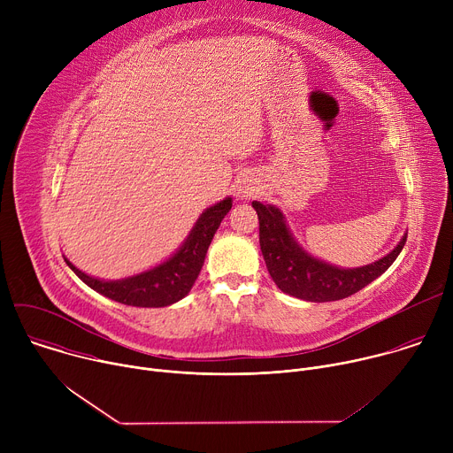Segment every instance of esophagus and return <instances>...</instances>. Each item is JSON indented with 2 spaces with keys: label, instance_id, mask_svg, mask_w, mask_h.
Masks as SVG:
<instances>
[{
  "label": "esophagus",
  "instance_id": "obj_1",
  "mask_svg": "<svg viewBox=\"0 0 453 453\" xmlns=\"http://www.w3.org/2000/svg\"><path fill=\"white\" fill-rule=\"evenodd\" d=\"M240 193H242V191H240ZM243 193H250V191H249V188H247V189H245V191H243Z\"/></svg>",
  "mask_w": 453,
  "mask_h": 453
}]
</instances>
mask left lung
Masks as SVG:
<instances>
[{
	"label": "left lung",
	"mask_w": 453,
	"mask_h": 453,
	"mask_svg": "<svg viewBox=\"0 0 453 453\" xmlns=\"http://www.w3.org/2000/svg\"><path fill=\"white\" fill-rule=\"evenodd\" d=\"M252 208L260 220V247L271 278L281 292L304 301L326 303L357 294L395 264L407 242L403 234L400 243L374 264L341 269L308 254L296 242L276 206L254 201Z\"/></svg>",
	"instance_id": "1"
}]
</instances>
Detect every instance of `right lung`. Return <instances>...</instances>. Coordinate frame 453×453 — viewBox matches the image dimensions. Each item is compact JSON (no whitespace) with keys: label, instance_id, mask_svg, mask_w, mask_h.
<instances>
[{"label":"right lung","instance_id":"obj_1","mask_svg":"<svg viewBox=\"0 0 453 453\" xmlns=\"http://www.w3.org/2000/svg\"><path fill=\"white\" fill-rule=\"evenodd\" d=\"M233 206L231 197L208 208L189 231L179 250L170 256L161 265L118 281H104L79 271L70 260L68 267L98 294L128 306L161 308L182 299L199 278L204 265L208 247L222 222Z\"/></svg>","mask_w":453,"mask_h":453}]
</instances>
